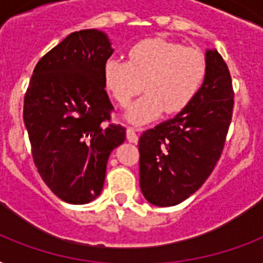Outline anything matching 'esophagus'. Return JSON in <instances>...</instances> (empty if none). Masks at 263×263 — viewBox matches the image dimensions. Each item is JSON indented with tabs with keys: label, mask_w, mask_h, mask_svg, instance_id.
I'll return each instance as SVG.
<instances>
[{
	"label": "esophagus",
	"mask_w": 263,
	"mask_h": 263,
	"mask_svg": "<svg viewBox=\"0 0 263 263\" xmlns=\"http://www.w3.org/2000/svg\"><path fill=\"white\" fill-rule=\"evenodd\" d=\"M127 139L128 142H131V143H136L138 139H139V138H138V134H136L135 129L132 127L127 128Z\"/></svg>",
	"instance_id": "esophagus-1"
}]
</instances>
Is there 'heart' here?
Wrapping results in <instances>:
<instances>
[{
	"label": "heart",
	"instance_id": "b5f03b06",
	"mask_svg": "<svg viewBox=\"0 0 263 263\" xmlns=\"http://www.w3.org/2000/svg\"><path fill=\"white\" fill-rule=\"evenodd\" d=\"M206 68L199 50L168 39L147 38L129 47L128 60H107L103 83L120 106H127L143 83L146 94L129 107L127 119L146 124L164 110L168 115L184 110L202 87Z\"/></svg>",
	"mask_w": 263,
	"mask_h": 263
}]
</instances>
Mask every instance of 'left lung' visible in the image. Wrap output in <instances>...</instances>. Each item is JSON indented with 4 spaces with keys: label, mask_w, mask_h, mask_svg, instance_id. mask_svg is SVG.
Listing matches in <instances>:
<instances>
[{
    "label": "left lung",
    "mask_w": 263,
    "mask_h": 263,
    "mask_svg": "<svg viewBox=\"0 0 263 263\" xmlns=\"http://www.w3.org/2000/svg\"><path fill=\"white\" fill-rule=\"evenodd\" d=\"M206 65L191 103L139 138L140 190L156 206L179 204L199 190L224 150L233 111L232 79L217 50L206 51Z\"/></svg>",
    "instance_id": "1"
}]
</instances>
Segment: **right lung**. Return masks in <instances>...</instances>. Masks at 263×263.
<instances>
[{"label": "right lung", "mask_w": 263, "mask_h": 263, "mask_svg": "<svg viewBox=\"0 0 263 263\" xmlns=\"http://www.w3.org/2000/svg\"><path fill=\"white\" fill-rule=\"evenodd\" d=\"M111 53L102 31L72 32L39 60L24 97L35 166L68 203H88L101 194L107 158L125 140V128L110 123L103 83Z\"/></svg>", "instance_id": "add662e5"}]
</instances>
